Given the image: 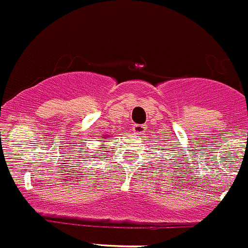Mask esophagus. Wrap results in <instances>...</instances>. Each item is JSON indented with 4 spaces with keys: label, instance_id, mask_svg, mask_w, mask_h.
<instances>
[{
    "label": "esophagus",
    "instance_id": "obj_1",
    "mask_svg": "<svg viewBox=\"0 0 248 248\" xmlns=\"http://www.w3.org/2000/svg\"><path fill=\"white\" fill-rule=\"evenodd\" d=\"M133 130L136 135H144L145 130H146V126L141 125V124H135V125L133 126Z\"/></svg>",
    "mask_w": 248,
    "mask_h": 248
}]
</instances>
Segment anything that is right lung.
I'll return each mask as SVG.
<instances>
[{"instance_id": "add662e5", "label": "right lung", "mask_w": 248, "mask_h": 248, "mask_svg": "<svg viewBox=\"0 0 248 248\" xmlns=\"http://www.w3.org/2000/svg\"><path fill=\"white\" fill-rule=\"evenodd\" d=\"M109 136H107V135H104V136H102V140H101V145H99V146H104V141H106L107 139H108ZM97 154V152H96Z\"/></svg>"}]
</instances>
